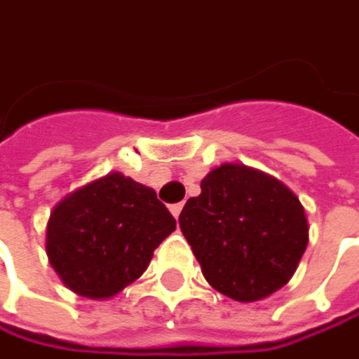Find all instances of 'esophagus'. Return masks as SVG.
<instances>
[{"label": "esophagus", "instance_id": "obj_1", "mask_svg": "<svg viewBox=\"0 0 359 359\" xmlns=\"http://www.w3.org/2000/svg\"><path fill=\"white\" fill-rule=\"evenodd\" d=\"M181 210H183V204H172V206H170V212L174 215V219H178V215H181Z\"/></svg>", "mask_w": 359, "mask_h": 359}]
</instances>
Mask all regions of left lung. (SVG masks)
Listing matches in <instances>:
<instances>
[{
  "instance_id": "8db88e82",
  "label": "left lung",
  "mask_w": 359,
  "mask_h": 359,
  "mask_svg": "<svg viewBox=\"0 0 359 359\" xmlns=\"http://www.w3.org/2000/svg\"><path fill=\"white\" fill-rule=\"evenodd\" d=\"M200 187L178 225L208 284L240 303L267 299L288 284L309 242L299 198L242 163L210 170Z\"/></svg>"
}]
</instances>
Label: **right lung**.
<instances>
[{
    "mask_svg": "<svg viewBox=\"0 0 359 359\" xmlns=\"http://www.w3.org/2000/svg\"><path fill=\"white\" fill-rule=\"evenodd\" d=\"M174 229V217L153 189L111 172L54 206L46 252L69 290L100 301L138 280Z\"/></svg>",
    "mask_w": 359,
    "mask_h": 359,
    "instance_id": "add662e5",
    "label": "right lung"
}]
</instances>
